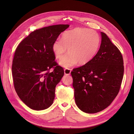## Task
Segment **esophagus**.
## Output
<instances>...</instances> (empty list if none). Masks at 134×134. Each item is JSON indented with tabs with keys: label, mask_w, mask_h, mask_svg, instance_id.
Returning <instances> with one entry per match:
<instances>
[{
	"label": "esophagus",
	"mask_w": 134,
	"mask_h": 134,
	"mask_svg": "<svg viewBox=\"0 0 134 134\" xmlns=\"http://www.w3.org/2000/svg\"><path fill=\"white\" fill-rule=\"evenodd\" d=\"M71 71V69H69V68L65 69L64 73L65 75H69V74H70Z\"/></svg>",
	"instance_id": "34e87169"
}]
</instances>
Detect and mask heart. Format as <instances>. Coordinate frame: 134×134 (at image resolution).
I'll return each mask as SVG.
<instances>
[{
  "label": "heart",
  "mask_w": 134,
  "mask_h": 134,
  "mask_svg": "<svg viewBox=\"0 0 134 134\" xmlns=\"http://www.w3.org/2000/svg\"><path fill=\"white\" fill-rule=\"evenodd\" d=\"M100 38L94 30L76 28L63 34L62 39L53 43L52 51L58 59H62L68 48L69 54L60 61L64 67H70L77 63L84 65L91 61L98 49Z\"/></svg>",
  "instance_id": "1"
}]
</instances>
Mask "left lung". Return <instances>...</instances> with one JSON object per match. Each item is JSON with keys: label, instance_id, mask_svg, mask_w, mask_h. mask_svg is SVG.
I'll return each instance as SVG.
<instances>
[{"label": "left lung", "instance_id": "8db88e82", "mask_svg": "<svg viewBox=\"0 0 134 134\" xmlns=\"http://www.w3.org/2000/svg\"><path fill=\"white\" fill-rule=\"evenodd\" d=\"M100 48L93 58L71 72L75 101L88 113L103 110L118 94L124 76L122 55L108 36L100 32Z\"/></svg>", "mask_w": 134, "mask_h": 134}]
</instances>
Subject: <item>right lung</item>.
I'll return each mask as SVG.
<instances>
[{
  "mask_svg": "<svg viewBox=\"0 0 134 134\" xmlns=\"http://www.w3.org/2000/svg\"><path fill=\"white\" fill-rule=\"evenodd\" d=\"M69 25H53L35 30L16 48L12 71L15 92L23 103L34 110L49 107L55 87L64 75L52 49L59 35ZM51 68L54 70L49 72Z\"/></svg>",
  "mask_w": 134,
  "mask_h": 134,
  "instance_id": "1",
  "label": "right lung"
}]
</instances>
